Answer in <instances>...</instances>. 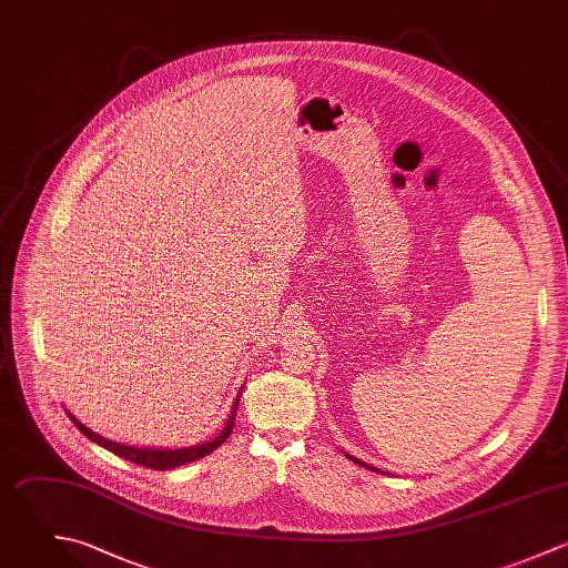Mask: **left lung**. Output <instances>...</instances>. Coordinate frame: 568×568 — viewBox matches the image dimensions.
<instances>
[{"mask_svg": "<svg viewBox=\"0 0 568 568\" xmlns=\"http://www.w3.org/2000/svg\"><path fill=\"white\" fill-rule=\"evenodd\" d=\"M349 458H352V456H349ZM352 460H354V463H358V465H363V467H367L365 463H361V460H356V458H352ZM367 469H372V467H367Z\"/></svg>", "mask_w": 568, "mask_h": 568, "instance_id": "1", "label": "left lung"}]
</instances>
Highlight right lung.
<instances>
[{
  "mask_svg": "<svg viewBox=\"0 0 568 568\" xmlns=\"http://www.w3.org/2000/svg\"><path fill=\"white\" fill-rule=\"evenodd\" d=\"M236 407H239V398L234 400V407H232V416H230V420H227V425H225V429L221 432V436H216L214 440H210V443H203V445H196V447H187V449H141V447H125V445H119V443H112V440H108V438H103V436H99V434H94V432H90L85 425H81L72 414H68L70 416V420L74 423V427L85 436V438H90L92 443H97L99 447H103V449H108V452H112L114 456H119V458H123V460H130V463H134V465H139V467H145V469H154V471H168V469H174V467H181V465H187V463H192V460H199V458H203V456H207V454H212L216 447H221L225 440H227V436L232 434V429H234V416H236Z\"/></svg>",
  "mask_w": 568,
  "mask_h": 568,
  "instance_id": "add662e5",
  "label": "right lung"
}]
</instances>
